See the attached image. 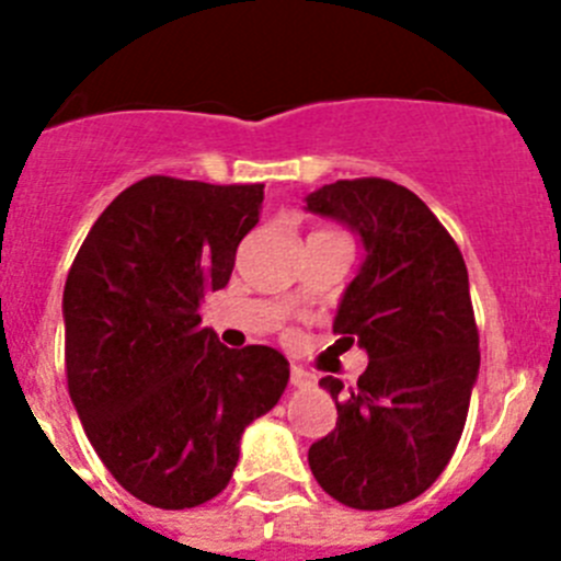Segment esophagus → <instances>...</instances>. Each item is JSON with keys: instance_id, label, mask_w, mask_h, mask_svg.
<instances>
[{"instance_id": "1", "label": "esophagus", "mask_w": 561, "mask_h": 561, "mask_svg": "<svg viewBox=\"0 0 561 561\" xmlns=\"http://www.w3.org/2000/svg\"><path fill=\"white\" fill-rule=\"evenodd\" d=\"M289 381H291V388H311V385H314V376L304 368H291Z\"/></svg>"}]
</instances>
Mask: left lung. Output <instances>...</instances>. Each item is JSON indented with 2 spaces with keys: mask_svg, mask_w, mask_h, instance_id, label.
Here are the masks:
<instances>
[{
  "mask_svg": "<svg viewBox=\"0 0 561 561\" xmlns=\"http://www.w3.org/2000/svg\"><path fill=\"white\" fill-rule=\"evenodd\" d=\"M306 202L348 225L368 252L334 334L370 359L354 388L320 379L336 427L311 444L309 466L342 505L381 512L427 492L463 433L480 368L469 275L447 227L404 185L336 180Z\"/></svg>",
  "mask_w": 561,
  "mask_h": 561,
  "instance_id": "left-lung-1",
  "label": "left lung"
}]
</instances>
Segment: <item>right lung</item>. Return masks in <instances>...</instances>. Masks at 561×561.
Wrapping results in <instances>:
<instances>
[{
	"instance_id": "obj_1",
	"label": "right lung",
	"mask_w": 561,
	"mask_h": 561,
	"mask_svg": "<svg viewBox=\"0 0 561 561\" xmlns=\"http://www.w3.org/2000/svg\"><path fill=\"white\" fill-rule=\"evenodd\" d=\"M261 205L264 185L146 176L101 213L69 266V396L112 478L153 508L225 492L241 433L289 381L284 354L227 348L199 317Z\"/></svg>"
}]
</instances>
